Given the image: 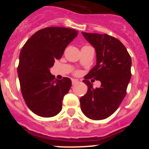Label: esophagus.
Wrapping results in <instances>:
<instances>
[{
  "mask_svg": "<svg viewBox=\"0 0 149 149\" xmlns=\"http://www.w3.org/2000/svg\"><path fill=\"white\" fill-rule=\"evenodd\" d=\"M71 82H72V84H73V85H76V83H78L79 81H78V80L72 79V80H71Z\"/></svg>",
  "mask_w": 149,
  "mask_h": 149,
  "instance_id": "34e87169",
  "label": "esophagus"
}]
</instances>
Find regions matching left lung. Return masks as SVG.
<instances>
[{"label":"left lung","instance_id":"8db88e82","mask_svg":"<svg viewBox=\"0 0 149 149\" xmlns=\"http://www.w3.org/2000/svg\"><path fill=\"white\" fill-rule=\"evenodd\" d=\"M82 33L95 48L97 64L83 80L88 85V92L80 99V109L89 118L103 120L117 110L125 97L131 78V57L116 38L107 33ZM90 78L100 80V88H94Z\"/></svg>","mask_w":149,"mask_h":149}]
</instances>
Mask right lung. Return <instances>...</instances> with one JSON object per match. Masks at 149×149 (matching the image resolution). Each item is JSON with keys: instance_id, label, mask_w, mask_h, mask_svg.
<instances>
[{"instance_id": "right-lung-1", "label": "right lung", "mask_w": 149, "mask_h": 149, "mask_svg": "<svg viewBox=\"0 0 149 149\" xmlns=\"http://www.w3.org/2000/svg\"><path fill=\"white\" fill-rule=\"evenodd\" d=\"M77 36L78 31L72 29L47 27L36 32L22 48L17 68L20 88L27 107L36 115L49 118L61 111L71 80H54L49 69Z\"/></svg>"}]
</instances>
